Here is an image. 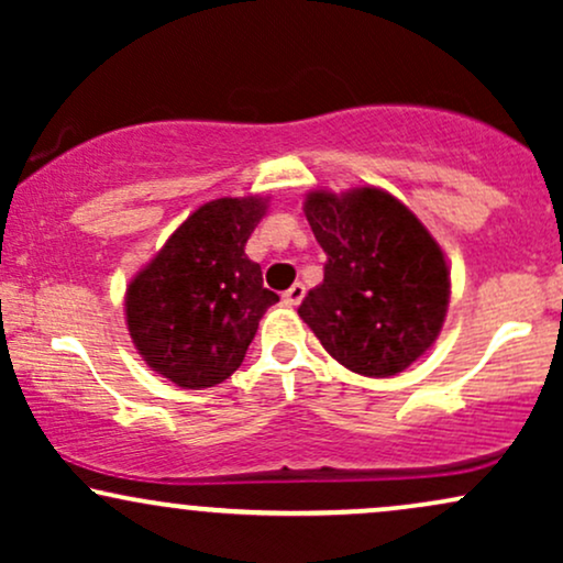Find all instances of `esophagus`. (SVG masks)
Instances as JSON below:
<instances>
[{
    "label": "esophagus",
    "mask_w": 563,
    "mask_h": 563,
    "mask_svg": "<svg viewBox=\"0 0 563 563\" xmlns=\"http://www.w3.org/2000/svg\"><path fill=\"white\" fill-rule=\"evenodd\" d=\"M303 294H307V288H303L301 283H294V286H290L286 294H283V301L290 303V307H296V303H301Z\"/></svg>",
    "instance_id": "34e87169"
}]
</instances>
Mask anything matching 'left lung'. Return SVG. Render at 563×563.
Masks as SVG:
<instances>
[{
	"mask_svg": "<svg viewBox=\"0 0 563 563\" xmlns=\"http://www.w3.org/2000/svg\"><path fill=\"white\" fill-rule=\"evenodd\" d=\"M325 251L299 318L352 373L389 378L437 341L450 301L442 249L407 206L376 187L314 190L303 203Z\"/></svg>",
	"mask_w": 563,
	"mask_h": 563,
	"instance_id": "8db88e82",
	"label": "left lung"
}]
</instances>
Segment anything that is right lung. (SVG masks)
I'll return each instance as SVG.
<instances>
[{"label":"right lung","mask_w":563,"mask_h":563,"mask_svg":"<svg viewBox=\"0 0 563 563\" xmlns=\"http://www.w3.org/2000/svg\"><path fill=\"white\" fill-rule=\"evenodd\" d=\"M264 217L262 198L200 206L126 288V325L145 363L183 389L230 378L277 294L245 241Z\"/></svg>","instance_id":"obj_1"}]
</instances>
